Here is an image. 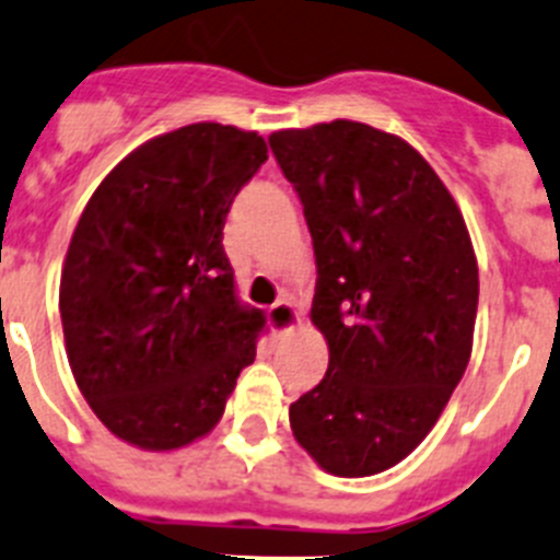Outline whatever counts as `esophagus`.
Segmentation results:
<instances>
[{
  "label": "esophagus",
  "mask_w": 560,
  "mask_h": 560,
  "mask_svg": "<svg viewBox=\"0 0 560 560\" xmlns=\"http://www.w3.org/2000/svg\"><path fill=\"white\" fill-rule=\"evenodd\" d=\"M266 318H269V327L275 329L277 335H285L289 329H294L296 324H300V313H296L294 305L285 300H280L277 305H271L269 313H266Z\"/></svg>",
  "instance_id": "obj_1"
}]
</instances>
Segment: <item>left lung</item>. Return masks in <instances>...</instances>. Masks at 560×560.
I'll use <instances>...</instances> for the list:
<instances>
[{
    "label": "left lung",
    "mask_w": 560,
    "mask_h": 560,
    "mask_svg": "<svg viewBox=\"0 0 560 560\" xmlns=\"http://www.w3.org/2000/svg\"><path fill=\"white\" fill-rule=\"evenodd\" d=\"M269 148L305 211L311 318L329 346L291 429L332 476H374L418 448L465 376L476 253L451 191L401 137L332 120L275 131Z\"/></svg>",
    "instance_id": "1"
}]
</instances>
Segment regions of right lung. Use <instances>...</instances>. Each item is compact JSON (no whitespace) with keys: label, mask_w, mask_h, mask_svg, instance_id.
<instances>
[{"label":"right lung","mask_w":560,"mask_h":560,"mask_svg":"<svg viewBox=\"0 0 560 560\" xmlns=\"http://www.w3.org/2000/svg\"><path fill=\"white\" fill-rule=\"evenodd\" d=\"M266 159L255 131L184 126L129 153L79 217L60 280L68 363L101 423L137 448L214 429L253 365L264 313L236 302L222 228Z\"/></svg>","instance_id":"right-lung-1"}]
</instances>
